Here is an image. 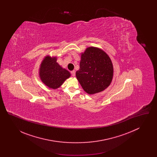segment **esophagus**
Returning a JSON list of instances; mask_svg holds the SVG:
<instances>
[{"label": "esophagus", "instance_id": "34e87169", "mask_svg": "<svg viewBox=\"0 0 157 157\" xmlns=\"http://www.w3.org/2000/svg\"><path fill=\"white\" fill-rule=\"evenodd\" d=\"M71 75L72 76H75V71L74 70V71H72L71 72Z\"/></svg>", "mask_w": 157, "mask_h": 157}]
</instances>
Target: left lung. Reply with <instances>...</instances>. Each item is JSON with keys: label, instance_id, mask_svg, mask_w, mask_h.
<instances>
[{"label": "left lung", "instance_id": "8db88e82", "mask_svg": "<svg viewBox=\"0 0 157 157\" xmlns=\"http://www.w3.org/2000/svg\"><path fill=\"white\" fill-rule=\"evenodd\" d=\"M113 68L109 56L95 47L81 53L79 69L76 76L83 90L92 95L103 91L112 82Z\"/></svg>", "mask_w": 157, "mask_h": 157}]
</instances>
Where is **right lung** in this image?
Here are the masks:
<instances>
[{
    "instance_id": "1",
    "label": "right lung",
    "mask_w": 157,
    "mask_h": 157,
    "mask_svg": "<svg viewBox=\"0 0 157 157\" xmlns=\"http://www.w3.org/2000/svg\"><path fill=\"white\" fill-rule=\"evenodd\" d=\"M56 57L46 56L39 68L40 78L49 88L57 89L71 76L70 72L56 62Z\"/></svg>"
}]
</instances>
